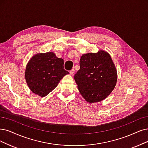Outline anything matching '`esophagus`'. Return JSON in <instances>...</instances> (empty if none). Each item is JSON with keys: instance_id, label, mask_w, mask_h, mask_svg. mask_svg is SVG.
<instances>
[{"instance_id": "obj_1", "label": "esophagus", "mask_w": 148, "mask_h": 148, "mask_svg": "<svg viewBox=\"0 0 148 148\" xmlns=\"http://www.w3.org/2000/svg\"><path fill=\"white\" fill-rule=\"evenodd\" d=\"M74 72H75V70H74V69H71V70L69 71V73H70L71 75H73L74 73Z\"/></svg>"}]
</instances>
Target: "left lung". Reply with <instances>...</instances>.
<instances>
[{"instance_id": "8db88e82", "label": "left lung", "mask_w": 148, "mask_h": 148, "mask_svg": "<svg viewBox=\"0 0 148 148\" xmlns=\"http://www.w3.org/2000/svg\"><path fill=\"white\" fill-rule=\"evenodd\" d=\"M80 67L74 79L82 96L89 103L106 99L117 81V71L110 54L104 51L84 54Z\"/></svg>"}]
</instances>
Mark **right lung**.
Here are the masks:
<instances>
[{
  "mask_svg": "<svg viewBox=\"0 0 148 148\" xmlns=\"http://www.w3.org/2000/svg\"><path fill=\"white\" fill-rule=\"evenodd\" d=\"M63 64V60L53 52L35 55L27 63L25 71V79L30 90L41 97L47 96L69 74L64 69Z\"/></svg>",
  "mask_w": 148,
  "mask_h": 148,
  "instance_id": "1",
  "label": "right lung"
}]
</instances>
